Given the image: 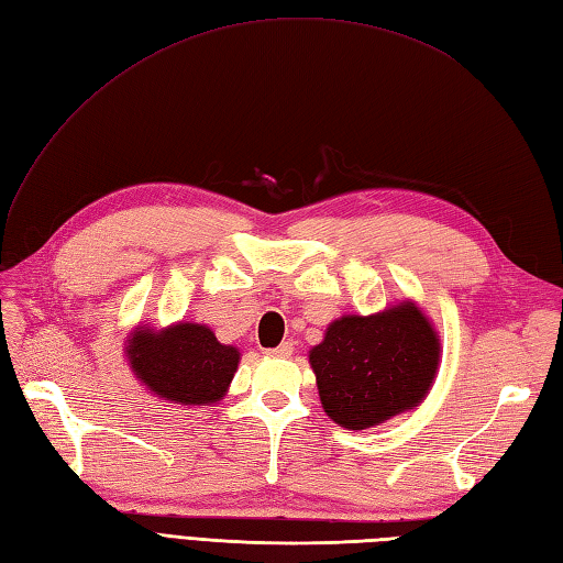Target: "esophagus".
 Here are the masks:
<instances>
[{"instance_id": "34e87169", "label": "esophagus", "mask_w": 563, "mask_h": 563, "mask_svg": "<svg viewBox=\"0 0 563 563\" xmlns=\"http://www.w3.org/2000/svg\"><path fill=\"white\" fill-rule=\"evenodd\" d=\"M268 356H290L292 354V342H283V344H278V347H273V350H268L266 352Z\"/></svg>"}]
</instances>
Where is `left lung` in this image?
<instances>
[{"label":"left lung","mask_w":563,"mask_h":563,"mask_svg":"<svg viewBox=\"0 0 563 563\" xmlns=\"http://www.w3.org/2000/svg\"><path fill=\"white\" fill-rule=\"evenodd\" d=\"M438 358L435 330L411 301L376 316H342L309 354L325 413L352 430L419 407Z\"/></svg>","instance_id":"8db88e82"}]
</instances>
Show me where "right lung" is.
Returning a JSON list of instances; mask_svg holds the SVG:
<instances>
[{
  "mask_svg": "<svg viewBox=\"0 0 563 563\" xmlns=\"http://www.w3.org/2000/svg\"><path fill=\"white\" fill-rule=\"evenodd\" d=\"M135 376L156 397L180 405H213L233 380L240 352L221 344L207 325L178 323L162 333L137 330L128 342Z\"/></svg>",
  "mask_w": 563,
  "mask_h": 563,
  "instance_id": "right-lung-1",
  "label": "right lung"
}]
</instances>
